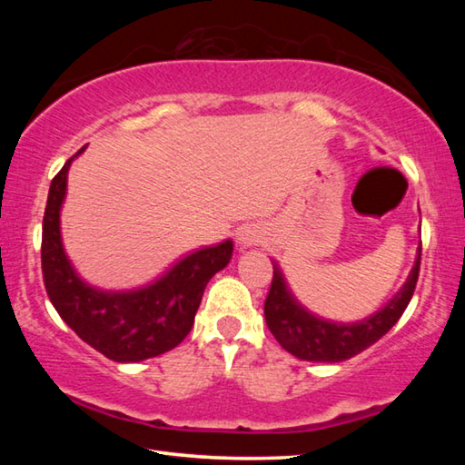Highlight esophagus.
<instances>
[{"instance_id":"esophagus-1","label":"esophagus","mask_w":465,"mask_h":465,"mask_svg":"<svg viewBox=\"0 0 465 465\" xmlns=\"http://www.w3.org/2000/svg\"><path fill=\"white\" fill-rule=\"evenodd\" d=\"M238 240H240V243H243V245L258 243V240H260L258 230H255L253 225H242L240 230H238Z\"/></svg>"}]
</instances>
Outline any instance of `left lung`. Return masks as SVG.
Returning <instances> with one entry per match:
<instances>
[{"label": "left lung", "mask_w": 465, "mask_h": 465, "mask_svg": "<svg viewBox=\"0 0 465 465\" xmlns=\"http://www.w3.org/2000/svg\"><path fill=\"white\" fill-rule=\"evenodd\" d=\"M420 260L421 245L416 265L403 288L378 313L355 323H335L315 318L293 298L283 273L278 265H273L272 285L263 303L265 322L282 348L295 358L308 361L350 360L388 333L406 312L418 283Z\"/></svg>", "instance_id": "obj_1"}]
</instances>
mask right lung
Returning <instances> with one entry per match:
<instances>
[{
  "label": "right lung",
  "mask_w": 465,
  "mask_h": 465,
  "mask_svg": "<svg viewBox=\"0 0 465 465\" xmlns=\"http://www.w3.org/2000/svg\"><path fill=\"white\" fill-rule=\"evenodd\" d=\"M84 147L75 155H80ZM69 157L52 180L42 227V272L49 302L94 350L114 361H142L180 345L212 275L232 260L233 242L202 248L173 263L162 278L132 292H104L77 278L59 235Z\"/></svg>",
  "instance_id": "right-lung-1"
}]
</instances>
